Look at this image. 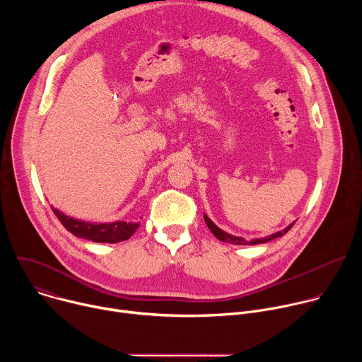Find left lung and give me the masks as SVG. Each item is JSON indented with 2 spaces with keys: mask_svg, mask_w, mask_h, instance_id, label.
<instances>
[{
  "mask_svg": "<svg viewBox=\"0 0 362 362\" xmlns=\"http://www.w3.org/2000/svg\"><path fill=\"white\" fill-rule=\"evenodd\" d=\"M203 218H204V222H206V225H208V228L211 229V232L219 239V240H222V242H226V243H232V245H259V243H267V242H269V240H274V239H276V238H281V236H284L292 226H293V223L295 222H292L291 225H288L284 230H279V232H275V233H272V235H269V236H265V238H257V239H250V240H246V239H243V238H240V236H235V235H230V233H228V232H225V230H222L221 228H218L209 218H208V215H204L203 214Z\"/></svg>",
  "mask_w": 362,
  "mask_h": 362,
  "instance_id": "obj_1",
  "label": "left lung"
}]
</instances>
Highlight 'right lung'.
Returning <instances> with one entry per match:
<instances>
[{
	"label": "right lung",
	"instance_id": "obj_1",
	"mask_svg": "<svg viewBox=\"0 0 362 362\" xmlns=\"http://www.w3.org/2000/svg\"><path fill=\"white\" fill-rule=\"evenodd\" d=\"M53 212L63 223V226L71 232L77 238H83L95 243H117L127 240L140 226V222H105V223H94L86 222L80 219H74L67 216L57 208H53Z\"/></svg>",
	"mask_w": 362,
	"mask_h": 362
}]
</instances>
